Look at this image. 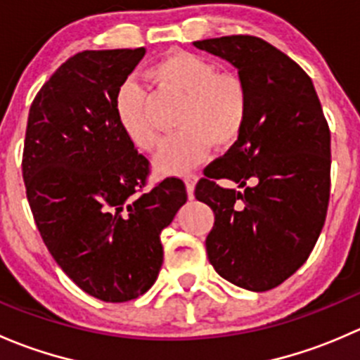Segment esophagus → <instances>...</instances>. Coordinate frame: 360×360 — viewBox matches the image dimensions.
Masks as SVG:
<instances>
[{
    "label": "esophagus",
    "instance_id": "34e87169",
    "mask_svg": "<svg viewBox=\"0 0 360 360\" xmlns=\"http://www.w3.org/2000/svg\"><path fill=\"white\" fill-rule=\"evenodd\" d=\"M197 179L198 177L195 176V174H188V176H184V184H186V191L190 200L193 198V190H195V184H197Z\"/></svg>",
    "mask_w": 360,
    "mask_h": 360
}]
</instances>
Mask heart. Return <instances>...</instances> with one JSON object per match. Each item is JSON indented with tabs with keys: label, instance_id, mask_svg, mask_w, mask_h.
<instances>
[{
	"label": "heart",
	"instance_id": "b5f03b06",
	"mask_svg": "<svg viewBox=\"0 0 360 360\" xmlns=\"http://www.w3.org/2000/svg\"><path fill=\"white\" fill-rule=\"evenodd\" d=\"M160 89L183 97L176 123L179 132L162 143L155 167L165 174L193 169L214 146H230L238 139L249 116V92L244 79L219 72L212 63L191 52H176L151 69ZM116 116L123 132L136 146L151 150L158 132L148 112L146 90L127 82L116 97Z\"/></svg>",
	"mask_w": 360,
	"mask_h": 360
}]
</instances>
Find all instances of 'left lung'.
Wrapping results in <instances>:
<instances>
[{
    "label": "left lung",
    "mask_w": 360,
    "mask_h": 360,
    "mask_svg": "<svg viewBox=\"0 0 360 360\" xmlns=\"http://www.w3.org/2000/svg\"><path fill=\"white\" fill-rule=\"evenodd\" d=\"M193 45L237 68L249 92L240 136L195 188L214 210L207 256L231 284L270 291L308 259L324 226L331 132L310 76L274 45L242 34ZM219 179L245 191L223 188Z\"/></svg>",
    "instance_id": "left-lung-1"
}]
</instances>
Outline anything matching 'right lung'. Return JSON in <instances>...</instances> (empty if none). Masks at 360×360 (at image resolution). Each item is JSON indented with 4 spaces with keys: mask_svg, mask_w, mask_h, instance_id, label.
Wrapping results in <instances>:
<instances>
[{
    "mask_svg": "<svg viewBox=\"0 0 360 360\" xmlns=\"http://www.w3.org/2000/svg\"><path fill=\"white\" fill-rule=\"evenodd\" d=\"M144 49L85 50L36 94L25 130L22 177L46 249L90 296L122 303L155 284L160 233L188 200L167 177L144 190L150 162L116 116L120 86Z\"/></svg>",
    "mask_w": 360,
    "mask_h": 360,
    "instance_id": "add662e5",
    "label": "right lung"
}]
</instances>
